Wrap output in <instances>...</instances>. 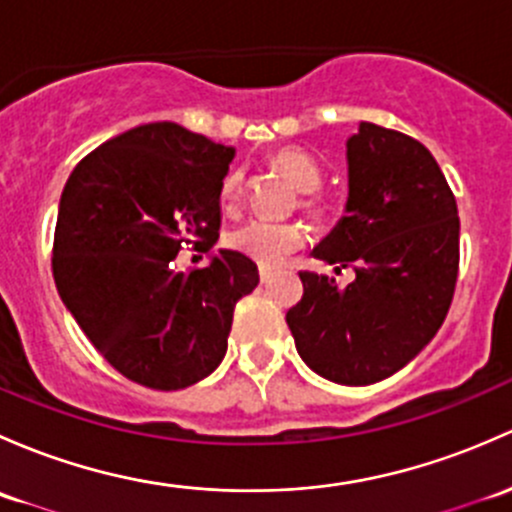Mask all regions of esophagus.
Instances as JSON below:
<instances>
[{"label": "esophagus", "instance_id": "obj_1", "mask_svg": "<svg viewBox=\"0 0 512 512\" xmlns=\"http://www.w3.org/2000/svg\"><path fill=\"white\" fill-rule=\"evenodd\" d=\"M272 277H274V272H272V270H267V267H260V282H262V284L270 282Z\"/></svg>", "mask_w": 512, "mask_h": 512}]
</instances>
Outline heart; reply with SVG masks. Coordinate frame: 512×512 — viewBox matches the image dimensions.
<instances>
[{
	"label": "heart",
	"mask_w": 512,
	"mask_h": 512,
	"mask_svg": "<svg viewBox=\"0 0 512 512\" xmlns=\"http://www.w3.org/2000/svg\"><path fill=\"white\" fill-rule=\"evenodd\" d=\"M272 166L299 188L301 208L314 218H324L328 213V203L319 191L321 181H324V169H321L319 159L301 147H284L277 154H272ZM242 186H245V176L240 169L225 174L223 184H220V206L225 211L238 208ZM301 245H304V230L297 223H270V220L255 218L228 233L230 250L240 252L260 267L282 265Z\"/></svg>",
	"instance_id": "obj_1"
}]
</instances>
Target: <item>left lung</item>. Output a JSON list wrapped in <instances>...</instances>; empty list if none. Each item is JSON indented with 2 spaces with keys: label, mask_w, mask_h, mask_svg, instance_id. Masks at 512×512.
<instances>
[{
  "label": "left lung",
  "mask_w": 512,
  "mask_h": 512,
  "mask_svg": "<svg viewBox=\"0 0 512 512\" xmlns=\"http://www.w3.org/2000/svg\"><path fill=\"white\" fill-rule=\"evenodd\" d=\"M346 211L314 257L351 267L355 279L338 287L299 272L304 297L287 324L314 373L370 385L405 368L444 324L459 277V211L429 149L373 122L348 139Z\"/></svg>",
  "instance_id": "left-lung-1"
}]
</instances>
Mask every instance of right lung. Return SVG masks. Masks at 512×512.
<instances>
[{"mask_svg": "<svg viewBox=\"0 0 512 512\" xmlns=\"http://www.w3.org/2000/svg\"><path fill=\"white\" fill-rule=\"evenodd\" d=\"M233 147L174 122L134 127L80 159L63 188L53 279L63 304L117 373L152 390L211 375L257 265L220 250L176 272L184 245L208 252Z\"/></svg>", "mask_w": 512, "mask_h": 512, "instance_id": "add662e5", "label": "right lung"}]
</instances>
